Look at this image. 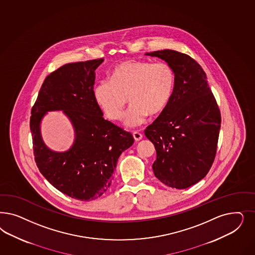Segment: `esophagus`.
Here are the masks:
<instances>
[{"instance_id": "34e87169", "label": "esophagus", "mask_w": 255, "mask_h": 255, "mask_svg": "<svg viewBox=\"0 0 255 255\" xmlns=\"http://www.w3.org/2000/svg\"><path fill=\"white\" fill-rule=\"evenodd\" d=\"M132 135H133V138H134V140H140L141 139H142V134L141 133H140V132L138 131H133V133H132Z\"/></svg>"}]
</instances>
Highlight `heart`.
<instances>
[{
  "instance_id": "b5f03b06",
  "label": "heart",
  "mask_w": 255,
  "mask_h": 255,
  "mask_svg": "<svg viewBox=\"0 0 255 255\" xmlns=\"http://www.w3.org/2000/svg\"><path fill=\"white\" fill-rule=\"evenodd\" d=\"M174 84L175 75L169 64L127 60L115 66L110 81L103 80L96 85L94 98L111 120L121 118L129 98L132 103L124 115V124L137 127L149 114L158 115L167 107Z\"/></svg>"
}]
</instances>
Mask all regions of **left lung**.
<instances>
[{
  "label": "left lung",
  "instance_id": "1",
  "mask_svg": "<svg viewBox=\"0 0 255 255\" xmlns=\"http://www.w3.org/2000/svg\"><path fill=\"white\" fill-rule=\"evenodd\" d=\"M164 60L175 75L173 96L144 134L156 148L155 176L164 185L187 189L213 164L222 117L206 74L192 58L173 49L147 52Z\"/></svg>",
  "mask_w": 255,
  "mask_h": 255
}]
</instances>
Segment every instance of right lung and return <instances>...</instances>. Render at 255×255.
Returning <instances> with one entry per match:
<instances>
[{
	"label": "right lung",
	"instance_id": "1",
	"mask_svg": "<svg viewBox=\"0 0 255 255\" xmlns=\"http://www.w3.org/2000/svg\"><path fill=\"white\" fill-rule=\"evenodd\" d=\"M103 61L66 64L50 73L30 119L34 160L40 173L64 194L86 202L107 191L119 156L134 142L131 133L103 118L96 103L95 70ZM54 110H63L75 128V142L65 152L49 149L41 139V119Z\"/></svg>",
	"mask_w": 255,
	"mask_h": 255
}]
</instances>
